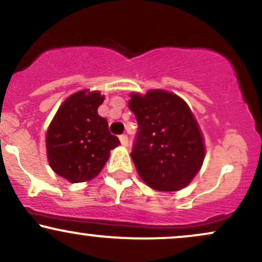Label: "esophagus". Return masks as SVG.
<instances>
[{"mask_svg":"<svg viewBox=\"0 0 262 262\" xmlns=\"http://www.w3.org/2000/svg\"><path fill=\"white\" fill-rule=\"evenodd\" d=\"M119 140H121V144L123 146H128V137L125 134H123V135H121V137H119Z\"/></svg>","mask_w":262,"mask_h":262,"instance_id":"esophagus-1","label":"esophagus"}]
</instances>
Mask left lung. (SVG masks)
I'll use <instances>...</instances> for the list:
<instances>
[{
  "label": "left lung",
  "mask_w": 262,
  "mask_h": 262,
  "mask_svg": "<svg viewBox=\"0 0 262 262\" xmlns=\"http://www.w3.org/2000/svg\"><path fill=\"white\" fill-rule=\"evenodd\" d=\"M128 106L139 125L130 156L141 180L156 191L185 188L201 170L206 154L191 108L165 90L133 92Z\"/></svg>",
  "instance_id": "8db88e82"
}]
</instances>
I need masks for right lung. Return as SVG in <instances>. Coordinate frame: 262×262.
<instances>
[{"label":"right lung","instance_id":"1","mask_svg":"<svg viewBox=\"0 0 262 262\" xmlns=\"http://www.w3.org/2000/svg\"><path fill=\"white\" fill-rule=\"evenodd\" d=\"M104 96L82 90L69 96L59 107L45 138L50 167L68 181L92 180L103 169L110 151L119 139L108 130L106 118L98 116Z\"/></svg>","mask_w":262,"mask_h":262}]
</instances>
